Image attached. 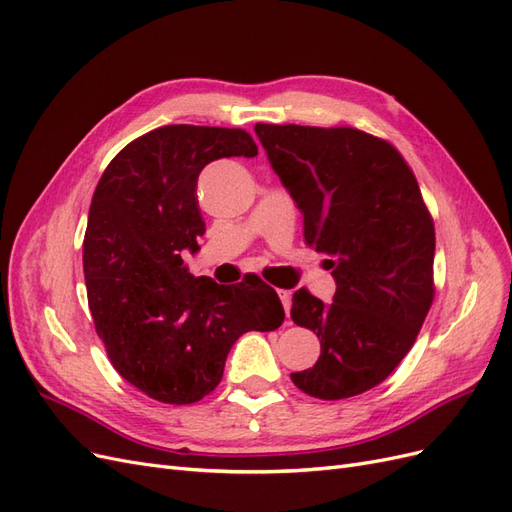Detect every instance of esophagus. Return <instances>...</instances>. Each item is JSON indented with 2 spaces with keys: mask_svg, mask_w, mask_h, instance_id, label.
Returning a JSON list of instances; mask_svg holds the SVG:
<instances>
[{
  "mask_svg": "<svg viewBox=\"0 0 512 512\" xmlns=\"http://www.w3.org/2000/svg\"><path fill=\"white\" fill-rule=\"evenodd\" d=\"M277 294H280V299L284 303V309H286V316L290 314V303H292V292L290 290H277Z\"/></svg>",
  "mask_w": 512,
  "mask_h": 512,
  "instance_id": "obj_1",
  "label": "esophagus"
}]
</instances>
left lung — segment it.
<instances>
[{
    "label": "left lung",
    "instance_id": "obj_1",
    "mask_svg": "<svg viewBox=\"0 0 512 512\" xmlns=\"http://www.w3.org/2000/svg\"><path fill=\"white\" fill-rule=\"evenodd\" d=\"M303 211L305 243L331 269L324 305L294 292L290 316L320 339L314 367L290 374L303 393L346 399L374 389L410 352L433 303L436 230L404 156L350 126H254Z\"/></svg>",
    "mask_w": 512,
    "mask_h": 512
}]
</instances>
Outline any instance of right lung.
<instances>
[{"instance_id":"obj_1","label":"right lung","mask_w":512,"mask_h":512,"mask_svg":"<svg viewBox=\"0 0 512 512\" xmlns=\"http://www.w3.org/2000/svg\"><path fill=\"white\" fill-rule=\"evenodd\" d=\"M256 153L241 128L162 126L117 153L91 198L83 271L96 333L117 374L162 404L209 395L243 333L284 322L282 301L265 282L218 286L190 275L181 258L205 235L200 170Z\"/></svg>"}]
</instances>
